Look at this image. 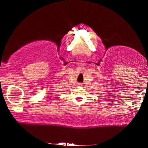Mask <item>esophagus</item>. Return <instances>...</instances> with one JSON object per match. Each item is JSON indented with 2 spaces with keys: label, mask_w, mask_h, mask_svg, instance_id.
<instances>
[{
  "label": "esophagus",
  "mask_w": 148,
  "mask_h": 148,
  "mask_svg": "<svg viewBox=\"0 0 148 148\" xmlns=\"http://www.w3.org/2000/svg\"><path fill=\"white\" fill-rule=\"evenodd\" d=\"M82 84H79V86H82Z\"/></svg>",
  "instance_id": "esophagus-1"
}]
</instances>
